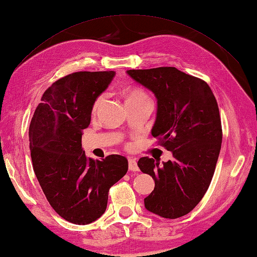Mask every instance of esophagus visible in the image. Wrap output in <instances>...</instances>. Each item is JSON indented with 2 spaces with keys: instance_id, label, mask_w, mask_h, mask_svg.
<instances>
[{
  "instance_id": "obj_1",
  "label": "esophagus",
  "mask_w": 257,
  "mask_h": 257,
  "mask_svg": "<svg viewBox=\"0 0 257 257\" xmlns=\"http://www.w3.org/2000/svg\"><path fill=\"white\" fill-rule=\"evenodd\" d=\"M128 165H129V170H132V172H138V170H139L137 162H136V159L130 158L128 160Z\"/></svg>"
}]
</instances>
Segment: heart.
<instances>
[{"mask_svg": "<svg viewBox=\"0 0 257 257\" xmlns=\"http://www.w3.org/2000/svg\"><path fill=\"white\" fill-rule=\"evenodd\" d=\"M135 100H149L148 94L142 88H132L125 93V101H135ZM103 101V95H100L93 103V111H95Z\"/></svg>", "mask_w": 257, "mask_h": 257, "instance_id": "heart-1", "label": "heart"}]
</instances>
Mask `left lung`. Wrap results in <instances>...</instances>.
I'll return each mask as SVG.
<instances>
[{"label":"left lung","mask_w":257,"mask_h":257,"mask_svg":"<svg viewBox=\"0 0 257 257\" xmlns=\"http://www.w3.org/2000/svg\"><path fill=\"white\" fill-rule=\"evenodd\" d=\"M157 99L152 135L173 153V160L143 157L138 167L155 180L145 207L175 219L196 207L212 182L222 146V123L215 95L203 80L174 67L128 70Z\"/></svg>","instance_id":"obj_1"}]
</instances>
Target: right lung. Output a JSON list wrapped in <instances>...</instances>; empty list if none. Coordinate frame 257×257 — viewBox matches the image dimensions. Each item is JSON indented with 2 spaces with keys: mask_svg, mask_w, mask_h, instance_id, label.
Returning a JSON list of instances; mask_svg holds the SVG:
<instances>
[{
  "mask_svg": "<svg viewBox=\"0 0 257 257\" xmlns=\"http://www.w3.org/2000/svg\"><path fill=\"white\" fill-rule=\"evenodd\" d=\"M114 74L80 71L59 79L45 90L30 123V150L39 184L55 212L77 225L92 223L105 212L110 187L128 170L123 156L93 160L81 144L93 103Z\"/></svg>",
  "mask_w": 257,
  "mask_h": 257,
  "instance_id": "obj_1",
  "label": "right lung"
}]
</instances>
